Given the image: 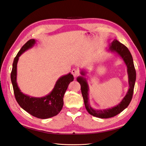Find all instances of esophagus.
<instances>
[{"label":"esophagus","instance_id":"34e87169","mask_svg":"<svg viewBox=\"0 0 146 146\" xmlns=\"http://www.w3.org/2000/svg\"><path fill=\"white\" fill-rule=\"evenodd\" d=\"M72 74H73V76L76 77L77 76H78V75L79 74V71L78 69H74L72 70Z\"/></svg>","mask_w":146,"mask_h":146}]
</instances>
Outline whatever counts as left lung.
<instances>
[{
    "instance_id": "1",
    "label": "left lung",
    "mask_w": 146,
    "mask_h": 146,
    "mask_svg": "<svg viewBox=\"0 0 146 146\" xmlns=\"http://www.w3.org/2000/svg\"><path fill=\"white\" fill-rule=\"evenodd\" d=\"M108 50L117 54V55L123 61L127 68V71L128 78H129V88L124 98L117 105L111 108L105 109H94L92 108L90 103V88L86 78V76L88 72L85 70H81L80 74L82 76H79L77 78V82L80 84L84 104H85V108L88 112L92 116L102 119L110 118L115 116L129 106L131 100L132 96H133L136 81V70L133 64V60L128 48L116 39H114L111 43H109V49Z\"/></svg>"
}]
</instances>
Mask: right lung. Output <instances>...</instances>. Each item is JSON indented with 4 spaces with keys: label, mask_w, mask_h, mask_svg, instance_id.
<instances>
[{
    "label": "right lung",
    "mask_w": 146,
    "mask_h": 146,
    "mask_svg": "<svg viewBox=\"0 0 146 146\" xmlns=\"http://www.w3.org/2000/svg\"><path fill=\"white\" fill-rule=\"evenodd\" d=\"M36 42L34 39H30L17 53L13 61L11 80L16 100L20 107L33 116L39 119H47L57 115L62 109L64 93L69 84L74 80V76L69 72L60 77L50 93L41 98H35L24 94L17 85V64L19 56L33 47Z\"/></svg>",
    "instance_id": "right-lung-1"
}]
</instances>
